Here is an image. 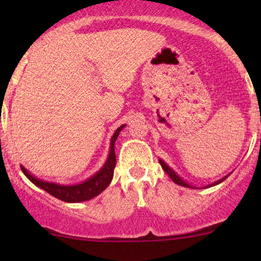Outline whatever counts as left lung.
<instances>
[{
    "instance_id": "left-lung-1",
    "label": "left lung",
    "mask_w": 261,
    "mask_h": 261,
    "mask_svg": "<svg viewBox=\"0 0 261 261\" xmlns=\"http://www.w3.org/2000/svg\"><path fill=\"white\" fill-rule=\"evenodd\" d=\"M159 163H160V165H162V167H163V170H164V171H165V172H166L167 174H169V177L171 178V179H172V180L174 181V183H176V184H178V185H181V187H185V188H192L190 184H188V183H187V181H185V180H183V179H181V178H180L179 176H178V174H177L176 172H174V171H173L172 169H171V167H170V166H167V165H166V164H165V163H164L162 159H159ZM229 174H230V173H229ZM229 174H228V176H229ZM228 176H226V177H223V178H221V179H220V180H217V181H214V183H213V184H210V185H208V187H205V188H210V187H214V185H217V184L222 183V181H223L224 179H226V178H227Z\"/></svg>"
}]
</instances>
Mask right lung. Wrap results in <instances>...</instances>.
Listing matches in <instances>:
<instances>
[{"mask_svg":"<svg viewBox=\"0 0 261 261\" xmlns=\"http://www.w3.org/2000/svg\"><path fill=\"white\" fill-rule=\"evenodd\" d=\"M126 127V124L117 128L115 133L112 137L110 140V149H109V155L107 158L105 165L102 166V169L96 172L94 176L89 178V179L84 180L83 183L74 184V185H62L52 183V181L38 179L37 177H34L33 174L28 172L23 166H21V170L24 173L28 179H30L34 185H37L38 188L42 189L46 192H48L49 195H52L53 197L62 199L64 202L69 203H78V202H84L89 201V199L96 197V196L101 194L103 190H106L107 187L110 184V181L113 179L114 176V169L116 166V156H115V141L117 137H119L120 132L122 130V128Z\"/></svg>","mask_w":261,"mask_h":261,"instance_id":"obj_1","label":"right lung"}]
</instances>
